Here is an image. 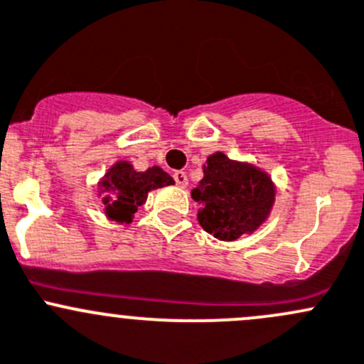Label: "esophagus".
<instances>
[{
  "label": "esophagus",
  "mask_w": 364,
  "mask_h": 364,
  "mask_svg": "<svg viewBox=\"0 0 364 364\" xmlns=\"http://www.w3.org/2000/svg\"><path fill=\"white\" fill-rule=\"evenodd\" d=\"M174 181L179 188H186V185H188V178H186V174L183 171L174 172Z\"/></svg>",
  "instance_id": "34e87169"
}]
</instances>
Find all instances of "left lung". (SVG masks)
Instances as JSON below:
<instances>
[{"label":"left lung","instance_id":"8db88e82","mask_svg":"<svg viewBox=\"0 0 364 364\" xmlns=\"http://www.w3.org/2000/svg\"><path fill=\"white\" fill-rule=\"evenodd\" d=\"M204 178L192 190L200 227L220 241L253 234L271 215L277 185L264 168L232 160L222 151L208 156Z\"/></svg>","mask_w":364,"mask_h":364}]
</instances>
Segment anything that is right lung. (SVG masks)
Segmentation results:
<instances>
[{
  "instance_id": "1",
  "label": "right lung",
  "mask_w": 364,
  "mask_h": 364,
  "mask_svg": "<svg viewBox=\"0 0 364 364\" xmlns=\"http://www.w3.org/2000/svg\"><path fill=\"white\" fill-rule=\"evenodd\" d=\"M174 185V179L155 165L148 171H137L128 160L114 161L98 181L104 213L117 223H132L139 205L146 204L151 190Z\"/></svg>"
}]
</instances>
